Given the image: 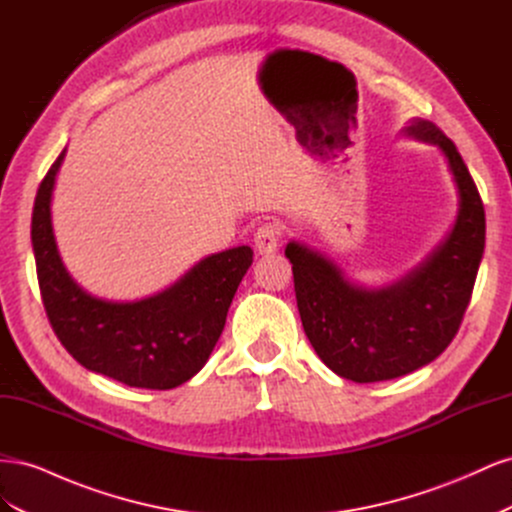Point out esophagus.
<instances>
[{"label":"esophagus","instance_id":"34e87169","mask_svg":"<svg viewBox=\"0 0 512 512\" xmlns=\"http://www.w3.org/2000/svg\"><path fill=\"white\" fill-rule=\"evenodd\" d=\"M282 239V224L280 222H265L254 232V247L258 254H273L280 247Z\"/></svg>","mask_w":512,"mask_h":512}]
</instances>
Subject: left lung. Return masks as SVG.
<instances>
[{
  "instance_id": "8db88e82",
  "label": "left lung",
  "mask_w": 512,
  "mask_h": 512,
  "mask_svg": "<svg viewBox=\"0 0 512 512\" xmlns=\"http://www.w3.org/2000/svg\"><path fill=\"white\" fill-rule=\"evenodd\" d=\"M399 134L438 147L457 190L453 228L416 267L389 284L365 286L307 243L286 245L309 344L337 376L361 384L438 359L459 331L485 252L483 200L455 143L418 117Z\"/></svg>"
}]
</instances>
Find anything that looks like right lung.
I'll use <instances>...</instances> for the list:
<instances>
[{
  "mask_svg": "<svg viewBox=\"0 0 512 512\" xmlns=\"http://www.w3.org/2000/svg\"><path fill=\"white\" fill-rule=\"evenodd\" d=\"M66 151L42 179L32 215V247L46 316L59 342L85 369L134 389H175L209 361L232 297L252 265V247L239 245L205 256L151 297H96L74 280L55 239L51 205Z\"/></svg>",
  "mask_w": 512,
  "mask_h": 512,
  "instance_id": "1",
  "label": "right lung"
}]
</instances>
